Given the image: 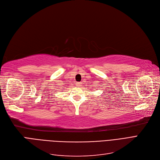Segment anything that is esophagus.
<instances>
[{
	"label": "esophagus",
	"mask_w": 160,
	"mask_h": 160,
	"mask_svg": "<svg viewBox=\"0 0 160 160\" xmlns=\"http://www.w3.org/2000/svg\"><path fill=\"white\" fill-rule=\"evenodd\" d=\"M76 85L77 86H80L82 85V84H81V82H76Z\"/></svg>",
	"instance_id": "1"
}]
</instances>
